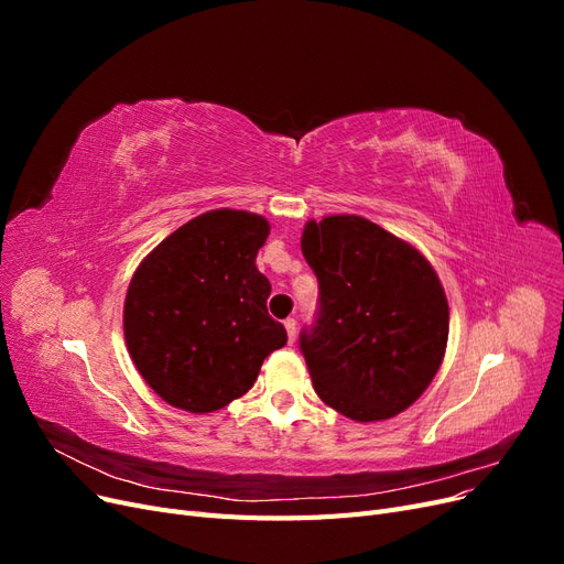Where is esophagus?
Here are the masks:
<instances>
[{"label":"esophagus","mask_w":564,"mask_h":564,"mask_svg":"<svg viewBox=\"0 0 564 564\" xmlns=\"http://www.w3.org/2000/svg\"><path fill=\"white\" fill-rule=\"evenodd\" d=\"M284 327H286L289 344H294V340H296V319H294V317H286V319H284Z\"/></svg>","instance_id":"obj_1"}]
</instances>
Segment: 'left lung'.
<instances>
[{
  "mask_svg": "<svg viewBox=\"0 0 564 564\" xmlns=\"http://www.w3.org/2000/svg\"><path fill=\"white\" fill-rule=\"evenodd\" d=\"M301 251L319 284L317 317L299 346L315 392L352 421H383L431 386L449 336L433 265L362 216L308 220Z\"/></svg>",
  "mask_w": 564,
  "mask_h": 564,
  "instance_id": "left-lung-1",
  "label": "left lung"
}]
</instances>
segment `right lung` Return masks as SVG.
Segmentation results:
<instances>
[{"label": "right lung", "mask_w": 564, "mask_h": 564, "mask_svg": "<svg viewBox=\"0 0 564 564\" xmlns=\"http://www.w3.org/2000/svg\"><path fill=\"white\" fill-rule=\"evenodd\" d=\"M259 214L214 209L174 230L135 268L124 338L145 383L172 406L207 414L242 398L265 357L286 344L268 315L270 282L256 253Z\"/></svg>", "instance_id": "right-lung-1"}]
</instances>
